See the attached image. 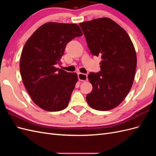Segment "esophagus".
<instances>
[{"label":"esophagus","mask_w":156,"mask_h":156,"mask_svg":"<svg viewBox=\"0 0 156 156\" xmlns=\"http://www.w3.org/2000/svg\"><path fill=\"white\" fill-rule=\"evenodd\" d=\"M78 78L79 81H85L87 80V75L86 74H83L81 73H78Z\"/></svg>","instance_id":"1"}]
</instances>
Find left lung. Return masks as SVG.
Listing matches in <instances>:
<instances>
[{"label":"left lung","instance_id":"1","mask_svg":"<svg viewBox=\"0 0 156 156\" xmlns=\"http://www.w3.org/2000/svg\"><path fill=\"white\" fill-rule=\"evenodd\" d=\"M92 55L100 56L101 71L88 78L92 92L86 97L94 109L108 111L123 101L133 83L136 66L134 45L126 30L107 17L79 24Z\"/></svg>","mask_w":156,"mask_h":156}]
</instances>
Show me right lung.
I'll return each mask as SVG.
<instances>
[{
	"mask_svg": "<svg viewBox=\"0 0 156 156\" xmlns=\"http://www.w3.org/2000/svg\"><path fill=\"white\" fill-rule=\"evenodd\" d=\"M82 35L76 24L49 22L33 33L23 47L20 64L22 81L32 100L42 109L59 111L68 105L77 75L55 65L61 64L68 42Z\"/></svg>",
	"mask_w": 156,
	"mask_h": 156,
	"instance_id": "add662e5",
	"label": "right lung"
}]
</instances>
